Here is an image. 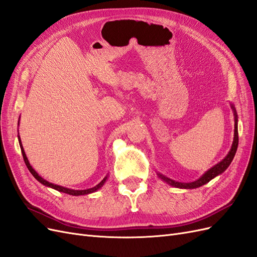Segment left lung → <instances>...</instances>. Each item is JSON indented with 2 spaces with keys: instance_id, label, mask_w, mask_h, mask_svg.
<instances>
[{
  "instance_id": "1",
  "label": "left lung",
  "mask_w": 257,
  "mask_h": 257,
  "mask_svg": "<svg viewBox=\"0 0 257 257\" xmlns=\"http://www.w3.org/2000/svg\"><path fill=\"white\" fill-rule=\"evenodd\" d=\"M230 107L232 111H234V116H235V131H234V141H232L231 144V148L229 152L227 153L226 157H225L220 163H217L216 165H214L213 167H211L210 169H208L207 172L201 176L200 178H198L197 180L193 181V182H178L173 180V179L167 178L166 176L162 175L160 173H157V175L159 176L160 179H162L163 181L166 182L167 184L174 186V188H179V189H196L199 188V186L204 185L206 183H208L209 181H211L213 178H215L216 176H219L221 174H223L225 170L227 169V167L230 165V163L234 159L236 151H237V148H238V115H237V111L235 109V106L230 104Z\"/></svg>"
}]
</instances>
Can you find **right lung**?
<instances>
[{
  "instance_id": "add662e5",
  "label": "right lung",
  "mask_w": 257,
  "mask_h": 257,
  "mask_svg": "<svg viewBox=\"0 0 257 257\" xmlns=\"http://www.w3.org/2000/svg\"><path fill=\"white\" fill-rule=\"evenodd\" d=\"M19 120H20V116H19ZM18 124H19V122H18ZM18 141H19V145H20V148H21V153H22L23 160H25V163H26V165H27L28 169L30 170V173L33 175V177L36 179V180H37L38 182H41L42 184H44V185H46V186H48V188L54 189V190H57V191L62 192V193L69 194V195H73V196H79V195H87V194H91V193L96 192L97 190H99L100 188H102V186L105 184V182L107 181L108 175H107V176L103 179V180L100 181L97 185L93 186V188H91V189H87V190H73V189L64 188V186H61V185H58V184H53V183H51V182H48L47 180H45L44 178H42L40 175H38V174L35 172V170L33 169V167L30 165V162H29V160H28V158H27L25 149H23V147H22V143H21V139H20L19 133H18Z\"/></svg>"
}]
</instances>
